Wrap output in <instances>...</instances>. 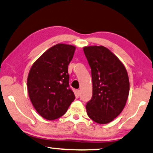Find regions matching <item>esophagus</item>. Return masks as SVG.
I'll return each mask as SVG.
<instances>
[{"mask_svg": "<svg viewBox=\"0 0 153 153\" xmlns=\"http://www.w3.org/2000/svg\"><path fill=\"white\" fill-rule=\"evenodd\" d=\"M75 92H76V94L78 96L80 95V89H77V90L75 91Z\"/></svg>", "mask_w": 153, "mask_h": 153, "instance_id": "esophagus-1", "label": "esophagus"}]
</instances>
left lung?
Instances as JSON below:
<instances>
[{"label":"left lung","mask_w":153,"mask_h":153,"mask_svg":"<svg viewBox=\"0 0 153 153\" xmlns=\"http://www.w3.org/2000/svg\"><path fill=\"white\" fill-rule=\"evenodd\" d=\"M91 68L93 92L87 115L99 124L111 123L125 108L129 92L127 71L120 60L103 46L83 48Z\"/></svg>","instance_id":"8db88e82"}]
</instances>
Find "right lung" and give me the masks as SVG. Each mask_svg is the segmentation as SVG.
I'll use <instances>...</instances> for the list:
<instances>
[{
  "instance_id": "obj_1",
  "label": "right lung",
  "mask_w": 153,
  "mask_h": 153,
  "mask_svg": "<svg viewBox=\"0 0 153 153\" xmlns=\"http://www.w3.org/2000/svg\"><path fill=\"white\" fill-rule=\"evenodd\" d=\"M75 47L59 43L45 52L32 65L27 78L30 100L45 119L53 120L64 115L74 101L69 87L68 66Z\"/></svg>"
}]
</instances>
